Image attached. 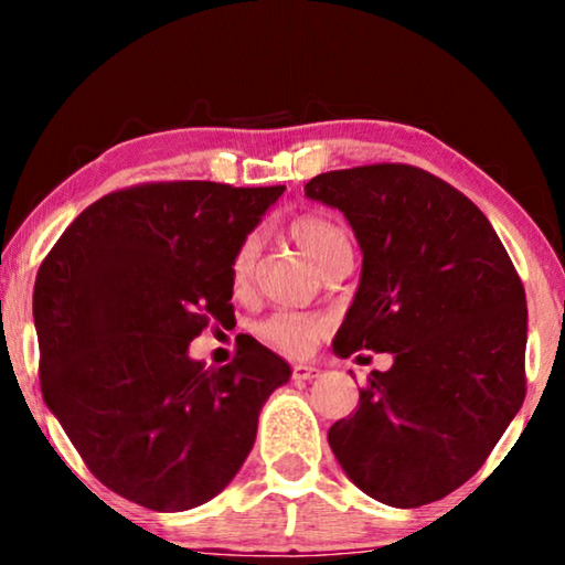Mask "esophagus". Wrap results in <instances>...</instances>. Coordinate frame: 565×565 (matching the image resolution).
<instances>
[{
	"label": "esophagus",
	"mask_w": 565,
	"mask_h": 565,
	"mask_svg": "<svg viewBox=\"0 0 565 565\" xmlns=\"http://www.w3.org/2000/svg\"><path fill=\"white\" fill-rule=\"evenodd\" d=\"M321 376V369L309 366V363H296L294 366V381H313Z\"/></svg>",
	"instance_id": "1"
}]
</instances>
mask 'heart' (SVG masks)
Segmentation results:
<instances>
[{
  "label": "heart",
  "instance_id": "1",
  "mask_svg": "<svg viewBox=\"0 0 565 565\" xmlns=\"http://www.w3.org/2000/svg\"><path fill=\"white\" fill-rule=\"evenodd\" d=\"M291 238L319 269L339 252V248L349 246L347 232H343L337 222H331V218L319 214H306L296 218L291 224ZM256 246L259 244H256L254 236H248L246 242L238 246L232 264L236 284H246L248 276H252ZM262 331L276 349H281L286 353H306L311 349L313 339L323 331V321L319 317H309V313L279 311L264 321Z\"/></svg>",
  "mask_w": 565,
  "mask_h": 565
}]
</instances>
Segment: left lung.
<instances>
[{"label": "left lung", "instance_id": "left-lung-1", "mask_svg": "<svg viewBox=\"0 0 565 565\" xmlns=\"http://www.w3.org/2000/svg\"><path fill=\"white\" fill-rule=\"evenodd\" d=\"M306 199L347 216L363 264L339 359L391 353L329 446L359 489L416 509L466 483L525 396V291L471 199L424 169L371 164L313 177ZM361 359V356H356Z\"/></svg>", "mask_w": 565, "mask_h": 565}]
</instances>
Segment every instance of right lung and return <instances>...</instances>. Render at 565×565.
I'll list each match as a JSON object with an SVG mask.
<instances>
[{
    "label": "right lung",
    "mask_w": 565,
    "mask_h": 565,
    "mask_svg": "<svg viewBox=\"0 0 565 565\" xmlns=\"http://www.w3.org/2000/svg\"><path fill=\"white\" fill-rule=\"evenodd\" d=\"M286 186L169 181L102 196L40 266L42 394L89 471L151 511L222 493L291 366L256 339L222 369L189 356L232 317L238 246Z\"/></svg>",
    "instance_id": "right-lung-1"
}]
</instances>
